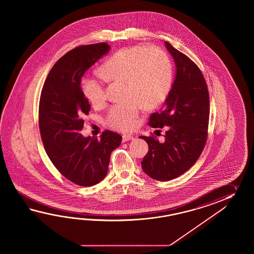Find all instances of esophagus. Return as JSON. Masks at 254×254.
Masks as SVG:
<instances>
[{
    "label": "esophagus",
    "mask_w": 254,
    "mask_h": 254,
    "mask_svg": "<svg viewBox=\"0 0 254 254\" xmlns=\"http://www.w3.org/2000/svg\"><path fill=\"white\" fill-rule=\"evenodd\" d=\"M134 139L135 137L134 136H132V135H123V142H126V141H128V140H134Z\"/></svg>",
    "instance_id": "34e87169"
}]
</instances>
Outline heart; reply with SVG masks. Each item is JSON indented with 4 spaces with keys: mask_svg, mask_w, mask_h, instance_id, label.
<instances>
[{
    "mask_svg": "<svg viewBox=\"0 0 254 254\" xmlns=\"http://www.w3.org/2000/svg\"><path fill=\"white\" fill-rule=\"evenodd\" d=\"M101 71L111 81H125L129 102L115 104L109 111L108 125L118 130H129L136 125L142 103L146 108L160 105L173 84V65L163 51L147 46L119 50L102 66ZM82 91L94 106L105 101L103 83L95 78L82 81Z\"/></svg>",
    "mask_w": 254,
    "mask_h": 254,
    "instance_id": "1",
    "label": "heart"
}]
</instances>
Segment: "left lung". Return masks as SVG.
Listing matches in <instances>:
<instances>
[{"label":"left lung","instance_id":"obj_1","mask_svg":"<svg viewBox=\"0 0 254 254\" xmlns=\"http://www.w3.org/2000/svg\"><path fill=\"white\" fill-rule=\"evenodd\" d=\"M164 44L174 60L176 73L163 107L151 114L149 125L165 127V139L160 142L154 136H140L149 146L142 170L162 182L177 178L198 160L205 145L210 116L209 92L200 69L168 42Z\"/></svg>","mask_w":254,"mask_h":254}]
</instances>
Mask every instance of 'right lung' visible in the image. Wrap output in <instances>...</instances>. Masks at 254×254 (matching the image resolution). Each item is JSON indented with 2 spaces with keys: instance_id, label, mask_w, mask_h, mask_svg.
I'll use <instances>...</instances> for the list:
<instances>
[{
  "instance_id": "obj_1",
  "label": "right lung",
  "mask_w": 254,
  "mask_h": 254,
  "mask_svg": "<svg viewBox=\"0 0 254 254\" xmlns=\"http://www.w3.org/2000/svg\"><path fill=\"white\" fill-rule=\"evenodd\" d=\"M106 43L81 45L64 54L50 70L39 105V126L51 162L65 178L80 186H92L108 173L112 151L123 137L105 130L100 139L80 133L91 105L81 87V78L107 54Z\"/></svg>"
}]
</instances>
